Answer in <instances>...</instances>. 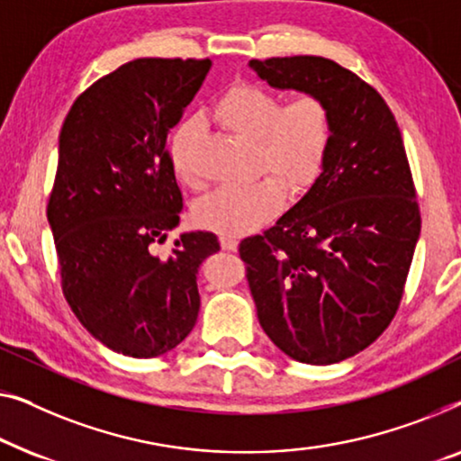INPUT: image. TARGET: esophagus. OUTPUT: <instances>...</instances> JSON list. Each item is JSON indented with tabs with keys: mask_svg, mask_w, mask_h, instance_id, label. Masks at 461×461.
<instances>
[{
	"mask_svg": "<svg viewBox=\"0 0 461 461\" xmlns=\"http://www.w3.org/2000/svg\"><path fill=\"white\" fill-rule=\"evenodd\" d=\"M219 242H221L223 250H236L238 249V240L231 238V236H221V238H219Z\"/></svg>",
	"mask_w": 461,
	"mask_h": 461,
	"instance_id": "1",
	"label": "esophagus"
}]
</instances>
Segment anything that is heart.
Listing matches in <instances>:
<instances>
[{
	"instance_id": "b5f03b06",
	"label": "heart",
	"mask_w": 461,
	"mask_h": 461,
	"mask_svg": "<svg viewBox=\"0 0 461 461\" xmlns=\"http://www.w3.org/2000/svg\"><path fill=\"white\" fill-rule=\"evenodd\" d=\"M215 119L225 129L252 140L255 167L269 171L249 185H231L209 194L196 206L203 228L221 236H242L267 223L286 200V187L301 194L326 167L332 146V114L315 94H301L286 104L267 87L238 83L215 104ZM198 129L196 119L177 125L168 152L175 173L192 184L184 163V144Z\"/></svg>"
}]
</instances>
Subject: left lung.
I'll return each mask as SVG.
<instances>
[{"instance_id":"left-lung-1","label":"left lung","mask_w":461,"mask_h":461,"mask_svg":"<svg viewBox=\"0 0 461 461\" xmlns=\"http://www.w3.org/2000/svg\"><path fill=\"white\" fill-rule=\"evenodd\" d=\"M277 89L315 94L332 146L311 190L274 228L240 242L258 323L288 357L330 366L388 328L422 228L394 114L375 89L321 56L250 60Z\"/></svg>"}]
</instances>
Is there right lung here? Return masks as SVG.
<instances>
[{
    "label": "right lung",
    "instance_id": "1",
    "mask_svg": "<svg viewBox=\"0 0 461 461\" xmlns=\"http://www.w3.org/2000/svg\"><path fill=\"white\" fill-rule=\"evenodd\" d=\"M209 58H138L89 86L62 122L48 203L62 293L87 332L129 357L171 351L198 320L200 263L219 250L211 231L181 233L184 198L168 131L194 100Z\"/></svg>",
    "mask_w": 461,
    "mask_h": 461
}]
</instances>
